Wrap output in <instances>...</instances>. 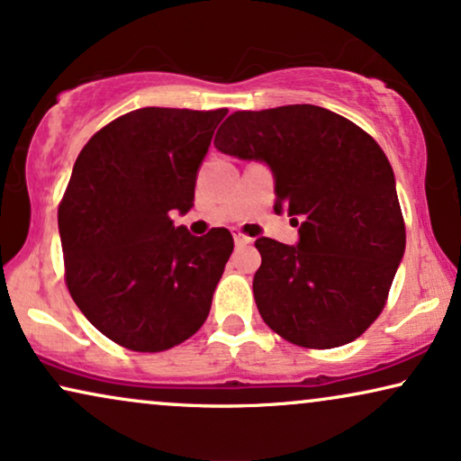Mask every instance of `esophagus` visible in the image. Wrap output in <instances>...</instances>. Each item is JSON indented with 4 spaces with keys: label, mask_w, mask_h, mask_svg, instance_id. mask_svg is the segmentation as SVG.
Returning <instances> with one entry per match:
<instances>
[{
    "label": "esophagus",
    "mask_w": 461,
    "mask_h": 461,
    "mask_svg": "<svg viewBox=\"0 0 461 461\" xmlns=\"http://www.w3.org/2000/svg\"><path fill=\"white\" fill-rule=\"evenodd\" d=\"M234 240H236V247H247V244L253 242V238L242 234V231H234Z\"/></svg>",
    "instance_id": "34e87169"
}]
</instances>
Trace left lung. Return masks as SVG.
<instances>
[{
	"label": "left lung",
	"mask_w": 461,
	"mask_h": 461,
	"mask_svg": "<svg viewBox=\"0 0 461 461\" xmlns=\"http://www.w3.org/2000/svg\"><path fill=\"white\" fill-rule=\"evenodd\" d=\"M219 151L263 159L276 176L274 211H288L299 244L255 242L257 310L274 333L310 349L339 348L382 314L404 253L394 173L377 140L316 105L234 112Z\"/></svg>",
	"instance_id": "left-lung-1"
}]
</instances>
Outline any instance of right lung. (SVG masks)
<instances>
[{
    "instance_id": "add662e5",
    "label": "right lung",
    "mask_w": 461,
    "mask_h": 461,
    "mask_svg": "<svg viewBox=\"0 0 461 461\" xmlns=\"http://www.w3.org/2000/svg\"><path fill=\"white\" fill-rule=\"evenodd\" d=\"M227 109L143 107L79 151L59 204L65 282L92 327L134 352H164L204 324L234 250L225 227L195 238L170 212L194 206L198 167Z\"/></svg>"
}]
</instances>
